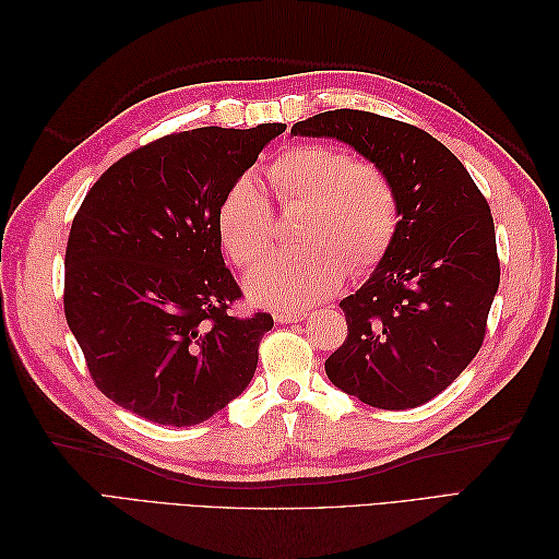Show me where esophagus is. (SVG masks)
<instances>
[{"instance_id": "34e87169", "label": "esophagus", "mask_w": 559, "mask_h": 559, "mask_svg": "<svg viewBox=\"0 0 559 559\" xmlns=\"http://www.w3.org/2000/svg\"><path fill=\"white\" fill-rule=\"evenodd\" d=\"M308 312H275L277 324H296V321L306 319Z\"/></svg>"}]
</instances>
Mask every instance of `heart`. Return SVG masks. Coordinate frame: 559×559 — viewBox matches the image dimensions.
<instances>
[{
    "label": "heart",
    "instance_id": "1",
    "mask_svg": "<svg viewBox=\"0 0 559 559\" xmlns=\"http://www.w3.org/2000/svg\"><path fill=\"white\" fill-rule=\"evenodd\" d=\"M265 179L282 210L302 207L296 251L277 253L247 280L249 296L270 308L300 310L329 298L352 275H366L392 249L399 195L380 165L352 160L345 148L298 144L267 165ZM222 247L240 270L273 245V210L249 177L228 186L216 210Z\"/></svg>",
    "mask_w": 559,
    "mask_h": 559
}]
</instances>
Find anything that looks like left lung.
I'll return each mask as SVG.
<instances>
[{"label":"left lung","instance_id":"left-lung-1","mask_svg":"<svg viewBox=\"0 0 559 559\" xmlns=\"http://www.w3.org/2000/svg\"><path fill=\"white\" fill-rule=\"evenodd\" d=\"M292 134L341 140L394 183V245L341 300L347 337L324 366L337 389L373 408H417L483 347L501 275L487 200L445 144L396 118L335 109L298 121Z\"/></svg>","mask_w":559,"mask_h":559}]
</instances>
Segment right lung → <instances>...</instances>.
I'll return each mask as SVG.
<instances>
[{
  "instance_id": "right-lung-1",
  "label": "right lung",
  "mask_w": 559,
  "mask_h": 559,
  "mask_svg": "<svg viewBox=\"0 0 559 559\" xmlns=\"http://www.w3.org/2000/svg\"><path fill=\"white\" fill-rule=\"evenodd\" d=\"M286 130L198 128L130 151L83 198L64 251V317L95 386L156 425L193 427L240 396L273 317H240L216 210Z\"/></svg>"
}]
</instances>
